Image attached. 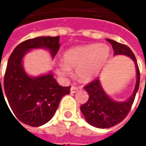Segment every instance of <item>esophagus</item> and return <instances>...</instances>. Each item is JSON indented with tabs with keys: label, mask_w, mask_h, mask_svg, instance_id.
I'll use <instances>...</instances> for the list:
<instances>
[{
	"label": "esophagus",
	"mask_w": 146,
	"mask_h": 146,
	"mask_svg": "<svg viewBox=\"0 0 146 146\" xmlns=\"http://www.w3.org/2000/svg\"><path fill=\"white\" fill-rule=\"evenodd\" d=\"M79 88L78 87H76V86H72L71 87V88H70V93H72V94H73V93H76V92H78L79 91Z\"/></svg>",
	"instance_id": "1"
}]
</instances>
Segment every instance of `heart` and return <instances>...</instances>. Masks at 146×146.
<instances>
[{"label":"heart","mask_w":146,"mask_h":146,"mask_svg":"<svg viewBox=\"0 0 146 146\" xmlns=\"http://www.w3.org/2000/svg\"><path fill=\"white\" fill-rule=\"evenodd\" d=\"M109 56L110 48L104 44H92L70 48L64 53V62H59L58 72L67 76L70 69H76L78 78L89 82L98 76Z\"/></svg>","instance_id":"1"}]
</instances>
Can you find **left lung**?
Returning <instances> with one entry per match:
<instances>
[{
	"instance_id": "8db88e82",
	"label": "left lung",
	"mask_w": 146,
	"mask_h": 146,
	"mask_svg": "<svg viewBox=\"0 0 146 146\" xmlns=\"http://www.w3.org/2000/svg\"><path fill=\"white\" fill-rule=\"evenodd\" d=\"M110 42L114 55L123 54L134 61L136 67L137 80L135 90L131 96L123 102H116L110 98L105 92L99 79L95 80L84 87L88 93V101L80 106V111L89 124L98 128H110L118 124L125 118L131 109L138 92L140 82V72L135 54L129 47L111 39H106Z\"/></svg>"
}]
</instances>
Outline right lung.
<instances>
[{
	"label": "right lung",
	"instance_id": "1",
	"mask_svg": "<svg viewBox=\"0 0 146 146\" xmlns=\"http://www.w3.org/2000/svg\"><path fill=\"white\" fill-rule=\"evenodd\" d=\"M59 48V36H39L22 42L12 51L4 85L1 84L0 77V99H5L4 95L7 97L11 112L6 105L15 119L32 127L43 125L54 116L62 97L70 94V87L58 85L51 72L30 76L23 66V57L32 49H47L54 58Z\"/></svg>",
	"mask_w": 146,
	"mask_h": 146
}]
</instances>
